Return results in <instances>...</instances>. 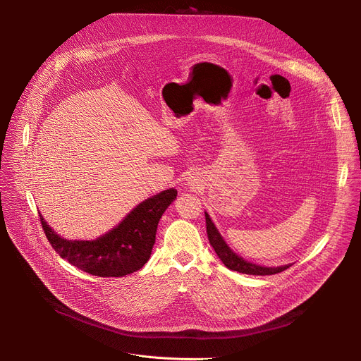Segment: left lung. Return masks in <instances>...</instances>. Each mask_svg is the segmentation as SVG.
<instances>
[{
  "mask_svg": "<svg viewBox=\"0 0 361 361\" xmlns=\"http://www.w3.org/2000/svg\"><path fill=\"white\" fill-rule=\"evenodd\" d=\"M205 227H207V235H209L210 244L213 245L214 251L220 257V260L223 262V264L230 270L244 273V274H252V276H271V274L281 273V271H284L290 267V266L262 267V266H257V264H252V263H248V262L243 260L241 257H238L235 252H233L230 250V247L224 243V240L221 238L220 233L214 227V224H213V221H212V219L209 217L207 213H205Z\"/></svg>",
  "mask_w": 361,
  "mask_h": 361,
  "instance_id": "left-lung-1",
  "label": "left lung"
}]
</instances>
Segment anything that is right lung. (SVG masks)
<instances>
[{
	"label": "right lung",
	"mask_w": 361,
	"mask_h": 361,
	"mask_svg": "<svg viewBox=\"0 0 361 361\" xmlns=\"http://www.w3.org/2000/svg\"><path fill=\"white\" fill-rule=\"evenodd\" d=\"M176 197L177 190L170 188L147 198L120 226L92 241L64 240L41 216L39 221L49 244L70 264L97 277H123L140 270L149 259L159 221Z\"/></svg>",
	"instance_id": "obj_1"
}]
</instances>
